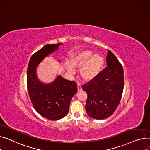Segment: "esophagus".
Instances as JSON below:
<instances>
[{"label":"esophagus","instance_id":"34e87169","mask_svg":"<svg viewBox=\"0 0 150 150\" xmlns=\"http://www.w3.org/2000/svg\"><path fill=\"white\" fill-rule=\"evenodd\" d=\"M77 89H78V91H81L82 90V86L81 85V84L78 83L77 84Z\"/></svg>","mask_w":150,"mask_h":150}]
</instances>
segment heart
<instances>
[{"label": "heart", "instance_id": "obj_1", "mask_svg": "<svg viewBox=\"0 0 150 150\" xmlns=\"http://www.w3.org/2000/svg\"><path fill=\"white\" fill-rule=\"evenodd\" d=\"M71 64L74 68L81 69V76L85 81L94 79L101 70L104 65V59L99 54H93L90 50H83L77 52L72 59ZM70 73H74V69L70 66L68 67Z\"/></svg>", "mask_w": 150, "mask_h": 150}]
</instances>
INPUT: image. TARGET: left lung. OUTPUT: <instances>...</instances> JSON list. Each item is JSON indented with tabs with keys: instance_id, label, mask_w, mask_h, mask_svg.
Returning <instances> with one entry per match:
<instances>
[{
	"instance_id": "1",
	"label": "left lung",
	"mask_w": 150,
	"mask_h": 150,
	"mask_svg": "<svg viewBox=\"0 0 150 150\" xmlns=\"http://www.w3.org/2000/svg\"><path fill=\"white\" fill-rule=\"evenodd\" d=\"M106 60L107 67L82 86L88 96L86 111L96 119H104L112 115L118 107L124 90L122 65L110 50Z\"/></svg>"
}]
</instances>
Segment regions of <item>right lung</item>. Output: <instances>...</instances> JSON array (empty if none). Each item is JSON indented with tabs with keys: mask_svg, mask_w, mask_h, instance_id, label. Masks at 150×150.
Wrapping results in <instances>:
<instances>
[{
	"mask_svg": "<svg viewBox=\"0 0 150 150\" xmlns=\"http://www.w3.org/2000/svg\"><path fill=\"white\" fill-rule=\"evenodd\" d=\"M62 44L43 46L31 57L27 69V88L33 107L42 116L51 120L60 119L68 114L70 102L77 91V84L60 76L52 82L44 84L39 81L36 69Z\"/></svg>",
	"mask_w": 150,
	"mask_h": 150,
	"instance_id": "right-lung-1",
	"label": "right lung"
}]
</instances>
